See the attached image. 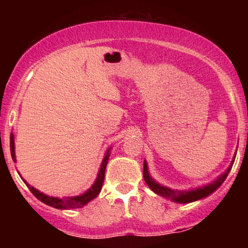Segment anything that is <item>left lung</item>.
I'll return each instance as SVG.
<instances>
[{"label": "left lung", "instance_id": "left-lung-1", "mask_svg": "<svg viewBox=\"0 0 248 248\" xmlns=\"http://www.w3.org/2000/svg\"><path fill=\"white\" fill-rule=\"evenodd\" d=\"M233 162L234 161H232L231 166H230L229 169H227L226 171H225L223 175H221L220 177L217 179V181H215L213 183L209 184V186L199 187V189L189 190V191H178V190H171V189H169V187H166L163 186H160L158 183H156V182L154 181L152 177H150L149 172H148V167H147L146 161H144V163H143V177H144V181H146V183L148 184V186H149L155 193L162 196V197L169 198L173 202H177V203H191V202L198 201V199L206 197V196H209L210 193H212L215 190H217L218 187L224 183L225 179H226L227 175H229L230 170H231V168H232Z\"/></svg>", "mask_w": 248, "mask_h": 248}]
</instances>
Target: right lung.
<instances>
[{
  "label": "right lung",
  "instance_id": "add662e5",
  "mask_svg": "<svg viewBox=\"0 0 248 248\" xmlns=\"http://www.w3.org/2000/svg\"><path fill=\"white\" fill-rule=\"evenodd\" d=\"M10 153H11V157H13L14 162H16V157H15V143H14V135L10 134ZM108 158H109V149L106 154V156L102 160L101 167H100V171L98 173V177H96V181L94 182L92 186L87 190L86 192L82 193L80 196H77V197H66V198H55V197H49V196L44 195V193L39 192L38 190H36L35 187L30 186L29 184L25 182L28 187L32 195L35 196L37 199L43 202L46 205L56 207V209H77V207H81L84 205H86L88 202L92 201L93 198H95L96 196L99 195L101 191L102 184H104V179H105V171H106V166Z\"/></svg>",
  "mask_w": 248,
  "mask_h": 248
}]
</instances>
